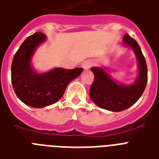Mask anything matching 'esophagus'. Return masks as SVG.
<instances>
[{"label":"esophagus","instance_id":"esophagus-1","mask_svg":"<svg viewBox=\"0 0 159 159\" xmlns=\"http://www.w3.org/2000/svg\"><path fill=\"white\" fill-rule=\"evenodd\" d=\"M92 66V61H90V60H87V61H85L82 63V67L84 70H87L89 69L90 67Z\"/></svg>","mask_w":159,"mask_h":159}]
</instances>
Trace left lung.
<instances>
[{
  "instance_id": "left-lung-1",
  "label": "left lung",
  "mask_w": 159,
  "mask_h": 159,
  "mask_svg": "<svg viewBox=\"0 0 159 159\" xmlns=\"http://www.w3.org/2000/svg\"><path fill=\"white\" fill-rule=\"evenodd\" d=\"M123 42L134 50L138 60L139 75L133 84H119L102 67L91 68L94 82L90 88V97L95 104L111 111H122L133 106L143 94L148 82V68L141 48L134 39L128 34Z\"/></svg>"
}]
</instances>
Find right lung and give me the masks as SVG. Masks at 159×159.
<instances>
[{"label": "right lung", "mask_w": 159, "mask_h": 159, "mask_svg": "<svg viewBox=\"0 0 159 159\" xmlns=\"http://www.w3.org/2000/svg\"><path fill=\"white\" fill-rule=\"evenodd\" d=\"M45 40L46 35L40 32L29 36L16 53L11 65V82L16 96L34 108H42L58 102L69 82L83 70L82 67H56L48 72L38 73L31 65V59L38 46Z\"/></svg>", "instance_id": "add662e5"}]
</instances>
